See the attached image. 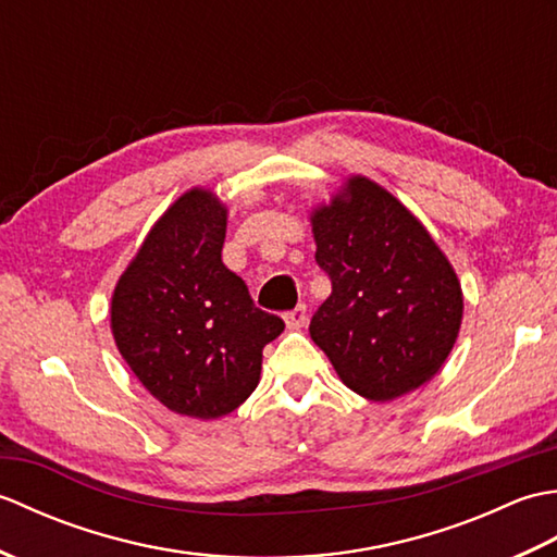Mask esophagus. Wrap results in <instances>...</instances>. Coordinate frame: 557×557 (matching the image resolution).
Listing matches in <instances>:
<instances>
[{
    "label": "esophagus",
    "mask_w": 557,
    "mask_h": 557,
    "mask_svg": "<svg viewBox=\"0 0 557 557\" xmlns=\"http://www.w3.org/2000/svg\"><path fill=\"white\" fill-rule=\"evenodd\" d=\"M306 321H309V315H306V306L299 304L297 309H292L285 313V323L289 330H299L306 325Z\"/></svg>",
    "instance_id": "34e87169"
}]
</instances>
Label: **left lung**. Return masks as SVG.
<instances>
[{"label": "left lung", "mask_w": 557, "mask_h": 557, "mask_svg": "<svg viewBox=\"0 0 557 557\" xmlns=\"http://www.w3.org/2000/svg\"><path fill=\"white\" fill-rule=\"evenodd\" d=\"M311 230L333 292L309 333L339 381L371 401L429 383L453 351L465 313L457 272L429 230L361 174L311 210Z\"/></svg>", "instance_id": "8db88e82"}]
</instances>
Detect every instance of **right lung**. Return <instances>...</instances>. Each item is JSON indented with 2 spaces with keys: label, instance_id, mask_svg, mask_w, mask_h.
Returning <instances> with one entry per match:
<instances>
[{
  "label": "right lung",
  "instance_id": "obj_1",
  "mask_svg": "<svg viewBox=\"0 0 557 557\" xmlns=\"http://www.w3.org/2000/svg\"><path fill=\"white\" fill-rule=\"evenodd\" d=\"M224 234L227 206L210 188H188L152 224L110 306L114 345L140 385L203 421L244 405L263 347L285 330L222 263Z\"/></svg>",
  "mask_w": 557,
  "mask_h": 557
}]
</instances>
